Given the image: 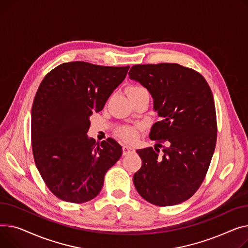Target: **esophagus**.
Masks as SVG:
<instances>
[{
    "mask_svg": "<svg viewBox=\"0 0 248 248\" xmlns=\"http://www.w3.org/2000/svg\"><path fill=\"white\" fill-rule=\"evenodd\" d=\"M123 155H128L130 153H133L135 150L134 148H132L131 146H123Z\"/></svg>",
    "mask_w": 248,
    "mask_h": 248,
    "instance_id": "obj_1",
    "label": "esophagus"
}]
</instances>
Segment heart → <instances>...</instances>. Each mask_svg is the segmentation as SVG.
<instances>
[{
  "mask_svg": "<svg viewBox=\"0 0 248 248\" xmlns=\"http://www.w3.org/2000/svg\"><path fill=\"white\" fill-rule=\"evenodd\" d=\"M141 92H147L146 89L143 88V87L139 85H132L128 88V96L131 97L133 95H136ZM141 127L140 126H123L117 131L118 137L127 143H132L134 142L138 136H139V131Z\"/></svg>",
  "mask_w": 248,
  "mask_h": 248,
  "instance_id": "b5f03b06",
  "label": "heart"
}]
</instances>
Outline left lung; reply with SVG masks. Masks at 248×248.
<instances>
[{
    "instance_id": "8db88e82",
    "label": "left lung",
    "mask_w": 248,
    "mask_h": 248,
    "mask_svg": "<svg viewBox=\"0 0 248 248\" xmlns=\"http://www.w3.org/2000/svg\"><path fill=\"white\" fill-rule=\"evenodd\" d=\"M128 75L150 92L161 117L152 126L150 139L166 143L161 155L157 147L136 151L142 160L133 176L136 190L157 206L179 204L197 191L214 153L217 124L211 89L198 72L175 63L135 65Z\"/></svg>"
}]
</instances>
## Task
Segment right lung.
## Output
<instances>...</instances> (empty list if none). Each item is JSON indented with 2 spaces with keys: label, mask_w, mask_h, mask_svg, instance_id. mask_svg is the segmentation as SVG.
Wrapping results in <instances>:
<instances>
[{
  "label": "right lung",
  "mask_w": 248,
  "mask_h": 248,
  "mask_svg": "<svg viewBox=\"0 0 248 248\" xmlns=\"http://www.w3.org/2000/svg\"><path fill=\"white\" fill-rule=\"evenodd\" d=\"M128 70L69 62L41 82L32 107L33 155L44 182L61 200L84 203L96 197L106 172L121 157L114 139L96 143L87 132L90 116L104 108Z\"/></svg>",
  "instance_id": "add662e5"
}]
</instances>
